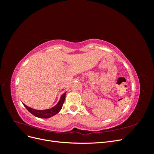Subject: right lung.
Wrapping results in <instances>:
<instances>
[{
	"label": "right lung",
	"mask_w": 154,
	"mask_h": 154,
	"mask_svg": "<svg viewBox=\"0 0 154 154\" xmlns=\"http://www.w3.org/2000/svg\"><path fill=\"white\" fill-rule=\"evenodd\" d=\"M66 92L63 93V94L62 95L61 97H60V100L59 101L58 104L56 106H54V107H53L52 109H50L38 110L31 109L30 107H28L24 104V105L26 108V109L28 110L30 113L36 116V117H38L40 118H49L58 114L60 111V110L62 109L63 104L65 101V98H66Z\"/></svg>",
	"instance_id": "obj_1"
}]
</instances>
